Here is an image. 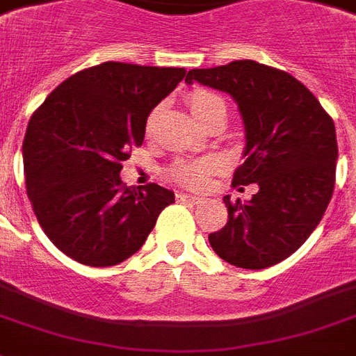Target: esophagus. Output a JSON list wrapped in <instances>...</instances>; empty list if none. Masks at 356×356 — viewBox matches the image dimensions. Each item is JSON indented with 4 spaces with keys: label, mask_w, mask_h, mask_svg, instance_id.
I'll list each match as a JSON object with an SVG mask.
<instances>
[{
    "label": "esophagus",
    "mask_w": 356,
    "mask_h": 356,
    "mask_svg": "<svg viewBox=\"0 0 356 356\" xmlns=\"http://www.w3.org/2000/svg\"><path fill=\"white\" fill-rule=\"evenodd\" d=\"M176 198L184 200V202H191V204H200V202H202V198H200V196L189 195V193H178V195H176Z\"/></svg>",
    "instance_id": "esophagus-1"
}]
</instances>
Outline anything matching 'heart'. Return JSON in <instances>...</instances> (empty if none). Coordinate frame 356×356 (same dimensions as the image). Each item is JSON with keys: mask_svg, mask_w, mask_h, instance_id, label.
Returning a JSON list of instances; mask_svg holds the SVG:
<instances>
[{"mask_svg": "<svg viewBox=\"0 0 356 356\" xmlns=\"http://www.w3.org/2000/svg\"><path fill=\"white\" fill-rule=\"evenodd\" d=\"M218 104H224V99L220 98L218 94L211 92V90L198 89L189 96V107L195 114V118L207 113L211 107ZM220 163L216 160H202V161H178L172 167L171 176L178 184L187 185V187H202L207 181L209 175H213Z\"/></svg>", "mask_w": 356, "mask_h": 356, "instance_id": "heart-1", "label": "heart"}]
</instances>
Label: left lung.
Segmentation results:
<instances>
[{
    "label": "left lung",
    "instance_id": "8db88e82",
    "mask_svg": "<svg viewBox=\"0 0 356 356\" xmlns=\"http://www.w3.org/2000/svg\"><path fill=\"white\" fill-rule=\"evenodd\" d=\"M185 81L236 99L245 160L234 171L233 187L258 185L245 204L224 196L229 220L209 234L211 248L243 269L286 260L315 231L333 196L339 158L333 118L298 79L252 60L193 69Z\"/></svg>",
    "mask_w": 356,
    "mask_h": 356
}]
</instances>
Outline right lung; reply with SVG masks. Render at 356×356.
<instances>
[{"label":"right lung","instance_id":"add662e5","mask_svg":"<svg viewBox=\"0 0 356 356\" xmlns=\"http://www.w3.org/2000/svg\"><path fill=\"white\" fill-rule=\"evenodd\" d=\"M184 76L176 67L105 61L67 78L29 120L26 195L49 240L76 262L127 260L175 202L161 185L127 187L120 171L143 143L152 108Z\"/></svg>","mask_w":356,"mask_h":356}]
</instances>
